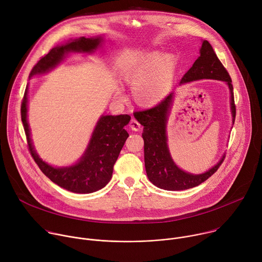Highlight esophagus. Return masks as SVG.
Instances as JSON below:
<instances>
[{
  "instance_id": "obj_1",
  "label": "esophagus",
  "mask_w": 262,
  "mask_h": 262,
  "mask_svg": "<svg viewBox=\"0 0 262 262\" xmlns=\"http://www.w3.org/2000/svg\"><path fill=\"white\" fill-rule=\"evenodd\" d=\"M140 123L135 119V118H132V120H130V122H129V127L133 129V130H135V132H137V130H139L140 129Z\"/></svg>"
}]
</instances>
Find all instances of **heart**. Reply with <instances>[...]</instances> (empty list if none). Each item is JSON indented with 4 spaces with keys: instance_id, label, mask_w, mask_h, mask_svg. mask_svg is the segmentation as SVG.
I'll return each instance as SVG.
<instances>
[{
    "instance_id": "b5f03b06",
    "label": "heart",
    "mask_w": 262,
    "mask_h": 262,
    "mask_svg": "<svg viewBox=\"0 0 262 262\" xmlns=\"http://www.w3.org/2000/svg\"><path fill=\"white\" fill-rule=\"evenodd\" d=\"M175 67V57L159 51L147 54L132 65L125 72V81L133 88L135 101L144 106L162 101L170 91Z\"/></svg>"
}]
</instances>
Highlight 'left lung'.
Returning <instances> with one entry per match:
<instances>
[{"mask_svg":"<svg viewBox=\"0 0 262 262\" xmlns=\"http://www.w3.org/2000/svg\"><path fill=\"white\" fill-rule=\"evenodd\" d=\"M203 79L226 82L230 92V110L232 123L234 124L236 110L232 81L228 71L223 66L207 40H203L200 56L182 77L180 84ZM173 99L174 92L170 93L164 100L151 108L135 112L134 116L144 126L142 137L144 139V161L148 179L160 189L181 191L195 188L208 179L220 168L225 159V155L213 167L202 174H192L177 167L170 155L166 130Z\"/></svg>","mask_w":262,"mask_h":262,"instance_id":"8db88e82","label":"left lung"}]
</instances>
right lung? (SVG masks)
I'll return each instance as SVG.
<instances>
[{
    "mask_svg": "<svg viewBox=\"0 0 262 262\" xmlns=\"http://www.w3.org/2000/svg\"><path fill=\"white\" fill-rule=\"evenodd\" d=\"M102 40L101 36L92 38L80 37L55 47L35 64L29 78L51 71L70 53H94ZM27 113L28 86L21 101V121L31 156L47 177L61 188L77 194H90L104 188L112 178L113 167L128 137L124 126L130 120L129 115H102L94 127L81 159L68 167H54L42 161L34 149Z\"/></svg>",
    "mask_w": 262,
    "mask_h": 262,
    "instance_id": "1",
    "label": "right lung"
}]
</instances>
